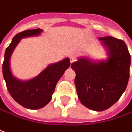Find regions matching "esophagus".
Here are the masks:
<instances>
[{
	"instance_id": "esophagus-1",
	"label": "esophagus",
	"mask_w": 132,
	"mask_h": 132,
	"mask_svg": "<svg viewBox=\"0 0 132 132\" xmlns=\"http://www.w3.org/2000/svg\"><path fill=\"white\" fill-rule=\"evenodd\" d=\"M70 63H73V62H74L76 61V58L74 56H71L70 57Z\"/></svg>"
}]
</instances>
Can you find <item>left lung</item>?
<instances>
[{
    "label": "left lung",
    "instance_id": "left-lung-1",
    "mask_svg": "<svg viewBox=\"0 0 132 132\" xmlns=\"http://www.w3.org/2000/svg\"><path fill=\"white\" fill-rule=\"evenodd\" d=\"M107 58L101 60L82 56L71 64L76 72L75 85L81 103L101 112L121 97L129 79L131 56L123 40L107 36L98 39Z\"/></svg>",
    "mask_w": 132,
    "mask_h": 132
}]
</instances>
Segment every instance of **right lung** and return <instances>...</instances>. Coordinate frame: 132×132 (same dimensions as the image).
Listing matches in <instances>:
<instances>
[{"instance_id":"right-lung-1","label":"right lung","mask_w":132,"mask_h":132,"mask_svg":"<svg viewBox=\"0 0 132 132\" xmlns=\"http://www.w3.org/2000/svg\"><path fill=\"white\" fill-rule=\"evenodd\" d=\"M42 32V29L36 28L15 35L6 50L3 63V75L9 93L20 105L30 109L43 108L51 101L58 81L70 65V59L67 57L48 65L40 73L29 80L23 81L13 75L10 59L17 45L22 39L39 36Z\"/></svg>"}]
</instances>
